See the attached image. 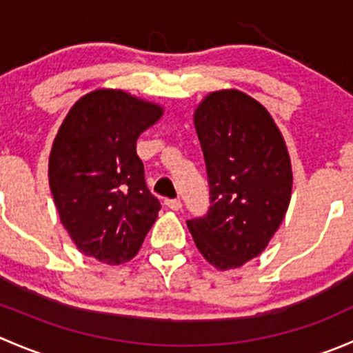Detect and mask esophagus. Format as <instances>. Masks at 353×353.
<instances>
[{
  "mask_svg": "<svg viewBox=\"0 0 353 353\" xmlns=\"http://www.w3.org/2000/svg\"><path fill=\"white\" fill-rule=\"evenodd\" d=\"M165 206L167 208L174 210V212H179L181 208H183V203H181V199H165Z\"/></svg>",
  "mask_w": 353,
  "mask_h": 353,
  "instance_id": "34e87169",
  "label": "esophagus"
}]
</instances>
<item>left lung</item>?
Wrapping results in <instances>:
<instances>
[{
    "instance_id": "1",
    "label": "left lung",
    "mask_w": 353,
    "mask_h": 353,
    "mask_svg": "<svg viewBox=\"0 0 353 353\" xmlns=\"http://www.w3.org/2000/svg\"><path fill=\"white\" fill-rule=\"evenodd\" d=\"M210 186L206 215L188 220L194 244L219 270L261 254L290 203L292 167L268 110L239 90L210 94L194 112Z\"/></svg>"
}]
</instances>
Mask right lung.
<instances>
[{
	"mask_svg": "<svg viewBox=\"0 0 353 353\" xmlns=\"http://www.w3.org/2000/svg\"><path fill=\"white\" fill-rule=\"evenodd\" d=\"M162 108L121 90H95L71 108L49 157V186L65 229L83 254L130 261L160 210L145 183L137 140Z\"/></svg>",
	"mask_w": 353,
	"mask_h": 353,
	"instance_id": "obj_1",
	"label": "right lung"
}]
</instances>
